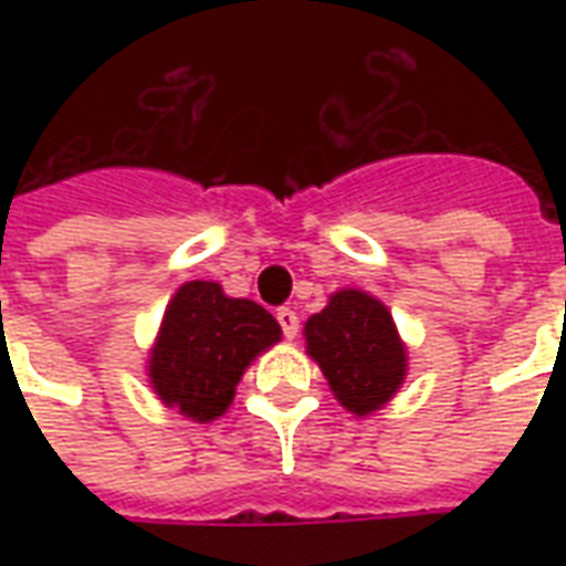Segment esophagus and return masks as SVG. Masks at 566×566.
<instances>
[{
    "mask_svg": "<svg viewBox=\"0 0 566 566\" xmlns=\"http://www.w3.org/2000/svg\"><path fill=\"white\" fill-rule=\"evenodd\" d=\"M275 318H279V324H282V331L287 339H294L296 333H300V318H296L294 308H279V312H275Z\"/></svg>",
    "mask_w": 566,
    "mask_h": 566,
    "instance_id": "34e87169",
    "label": "esophagus"
}]
</instances>
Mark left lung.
<instances>
[{"mask_svg":"<svg viewBox=\"0 0 566 566\" xmlns=\"http://www.w3.org/2000/svg\"><path fill=\"white\" fill-rule=\"evenodd\" d=\"M306 355L352 416H373L391 403L409 373L406 343L388 306L360 287H343L303 327Z\"/></svg>","mask_w":566,"mask_h":566,"instance_id":"1","label":"left lung"}]
</instances>
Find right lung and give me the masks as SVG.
I'll list each match as a JSON object with an SVG mask.
<instances>
[{"instance_id": "add662e5", "label": "right lung", "mask_w": 566, "mask_h": 566, "mask_svg": "<svg viewBox=\"0 0 566 566\" xmlns=\"http://www.w3.org/2000/svg\"><path fill=\"white\" fill-rule=\"evenodd\" d=\"M279 339V321L254 300L227 296L218 282H185L148 352L150 391L187 421H214L230 409L251 360Z\"/></svg>"}]
</instances>
